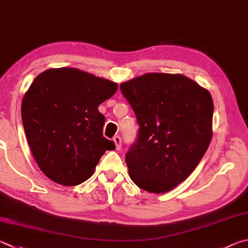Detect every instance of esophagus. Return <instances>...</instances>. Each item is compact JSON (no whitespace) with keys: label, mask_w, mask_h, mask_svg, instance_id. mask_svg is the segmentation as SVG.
<instances>
[{"label":"esophagus","mask_w":248,"mask_h":248,"mask_svg":"<svg viewBox=\"0 0 248 248\" xmlns=\"http://www.w3.org/2000/svg\"><path fill=\"white\" fill-rule=\"evenodd\" d=\"M112 141H114L115 145H116V150H120V148H121V139H120V137H118V136L114 137Z\"/></svg>","instance_id":"34e87169"}]
</instances>
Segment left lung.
Masks as SVG:
<instances>
[{
    "label": "left lung",
    "mask_w": 248,
    "mask_h": 248,
    "mask_svg": "<svg viewBox=\"0 0 248 248\" xmlns=\"http://www.w3.org/2000/svg\"><path fill=\"white\" fill-rule=\"evenodd\" d=\"M140 125L125 154L129 175L150 193H166L183 182L213 137L210 93L182 75L152 73L120 84Z\"/></svg>",
    "instance_id": "obj_1"
}]
</instances>
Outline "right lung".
Returning a JSON list of instances; mask_svg holds the SVG:
<instances>
[{
    "instance_id": "right-lung-1",
    "label": "right lung",
    "mask_w": 248,
    "mask_h": 248,
    "mask_svg": "<svg viewBox=\"0 0 248 248\" xmlns=\"http://www.w3.org/2000/svg\"><path fill=\"white\" fill-rule=\"evenodd\" d=\"M118 85L77 68L47 69L31 83L21 103L30 150L42 172L62 186L88 180L115 143L103 137L98 106Z\"/></svg>"
}]
</instances>
